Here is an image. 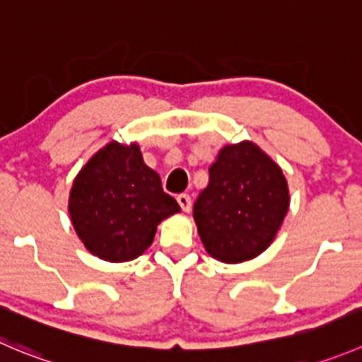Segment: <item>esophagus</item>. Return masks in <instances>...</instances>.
Segmentation results:
<instances>
[{
    "instance_id": "obj_1",
    "label": "esophagus",
    "mask_w": 362,
    "mask_h": 362,
    "mask_svg": "<svg viewBox=\"0 0 362 362\" xmlns=\"http://www.w3.org/2000/svg\"><path fill=\"white\" fill-rule=\"evenodd\" d=\"M177 202H178V205L182 206V210H184V212H189V210H191V196L189 194L182 192V194L177 196Z\"/></svg>"
}]
</instances>
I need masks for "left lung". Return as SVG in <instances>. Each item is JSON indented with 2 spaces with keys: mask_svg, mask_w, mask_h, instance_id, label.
<instances>
[{
  "mask_svg": "<svg viewBox=\"0 0 362 362\" xmlns=\"http://www.w3.org/2000/svg\"><path fill=\"white\" fill-rule=\"evenodd\" d=\"M288 205L281 168L256 145L242 141L217 153L192 212L206 252L238 263L269 247Z\"/></svg>",
  "mask_w": 362,
  "mask_h": 362,
  "instance_id": "obj_1",
  "label": "left lung"
}]
</instances>
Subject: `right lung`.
<instances>
[{
	"label": "right lung",
	"mask_w": 362,
	"mask_h": 362,
	"mask_svg": "<svg viewBox=\"0 0 362 362\" xmlns=\"http://www.w3.org/2000/svg\"><path fill=\"white\" fill-rule=\"evenodd\" d=\"M69 212L86 249L107 262L134 259L152 244L157 224L180 212L139 146L110 143L88 160L70 191Z\"/></svg>",
	"instance_id": "add662e5"
}]
</instances>
